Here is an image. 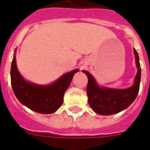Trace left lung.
Listing matches in <instances>:
<instances>
[{"instance_id":"obj_1","label":"left lung","mask_w":150,"mask_h":150,"mask_svg":"<svg viewBox=\"0 0 150 150\" xmlns=\"http://www.w3.org/2000/svg\"><path fill=\"white\" fill-rule=\"evenodd\" d=\"M137 68L133 86L126 89H114L100 86L89 72L83 71L88 78L86 94L91 109L101 115H111L119 113L131 105L137 98L141 82V66L137 51L134 49Z\"/></svg>"}]
</instances>
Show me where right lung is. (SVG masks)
<instances>
[{"instance_id":"1","label":"right lung","mask_w":150,"mask_h":150,"mask_svg":"<svg viewBox=\"0 0 150 150\" xmlns=\"http://www.w3.org/2000/svg\"><path fill=\"white\" fill-rule=\"evenodd\" d=\"M16 52V50H15ZM79 69L67 72L52 84L37 85L24 79L17 69L14 55L11 65V84L13 92L21 103L33 111L52 114L64 103V95Z\"/></svg>"}]
</instances>
